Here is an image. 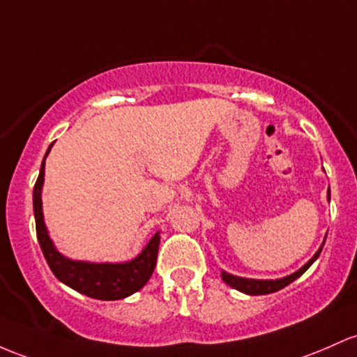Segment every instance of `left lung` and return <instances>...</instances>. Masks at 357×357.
Masks as SVG:
<instances>
[{"mask_svg":"<svg viewBox=\"0 0 357 357\" xmlns=\"http://www.w3.org/2000/svg\"><path fill=\"white\" fill-rule=\"evenodd\" d=\"M327 199H331V195H327ZM324 244H325V241L322 242V245H320L319 250L313 254L312 259L308 261L305 266H301L298 271H295L293 274H288V276H284V278H280V280H252V278L234 276V274H230L227 271H222V280L225 281L229 287L236 288V289H238V291L245 293V295H268V293H274V291H278V289L288 287L289 283H293L296 278H300L301 274L307 271L313 262L317 261V257L320 256Z\"/></svg>","mask_w":357,"mask_h":357,"instance_id":"obj_1","label":"left lung"}]
</instances>
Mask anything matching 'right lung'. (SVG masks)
Listing matches in <instances>:
<instances>
[{"mask_svg":"<svg viewBox=\"0 0 357 357\" xmlns=\"http://www.w3.org/2000/svg\"><path fill=\"white\" fill-rule=\"evenodd\" d=\"M52 146L54 144H50L49 149H47L37 183L33 186V215L35 227H37V238L50 271L56 274L61 283L68 284L69 288L76 289L77 293H83L89 298L108 301L121 300L134 295L135 291L144 288V284L147 283L149 278L154 273L160 232H155L152 236L146 248L140 250L139 256L125 262L74 261L59 252L49 236V230H47L44 222V211H42V186H44L45 159Z\"/></svg>","mask_w":357,"mask_h":357,"instance_id":"add662e5","label":"right lung"}]
</instances>
